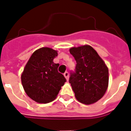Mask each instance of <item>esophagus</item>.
<instances>
[{
	"instance_id": "obj_1",
	"label": "esophagus",
	"mask_w": 131,
	"mask_h": 131,
	"mask_svg": "<svg viewBox=\"0 0 131 131\" xmlns=\"http://www.w3.org/2000/svg\"><path fill=\"white\" fill-rule=\"evenodd\" d=\"M63 75H64V77H66V79L67 80H68V79H69V73H68V71H66V72L63 73Z\"/></svg>"
}]
</instances>
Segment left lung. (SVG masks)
Segmentation results:
<instances>
[{
	"label": "left lung",
	"instance_id": "8db88e82",
	"mask_svg": "<svg viewBox=\"0 0 131 131\" xmlns=\"http://www.w3.org/2000/svg\"><path fill=\"white\" fill-rule=\"evenodd\" d=\"M69 52L77 63L69 79L75 98L84 104L96 102L104 95L108 86L107 66L95 50L89 45L71 48Z\"/></svg>",
	"mask_w": 131,
	"mask_h": 131
}]
</instances>
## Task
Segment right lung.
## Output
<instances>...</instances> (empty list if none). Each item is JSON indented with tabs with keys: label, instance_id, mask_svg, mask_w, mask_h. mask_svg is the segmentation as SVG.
<instances>
[{
	"label": "right lung",
	"instance_id": "obj_1",
	"mask_svg": "<svg viewBox=\"0 0 131 131\" xmlns=\"http://www.w3.org/2000/svg\"><path fill=\"white\" fill-rule=\"evenodd\" d=\"M57 51L44 47L33 53L21 75L25 92L32 100L39 103L50 102L56 98L66 79L58 72L59 63L53 60Z\"/></svg>",
	"mask_w": 131,
	"mask_h": 131
}]
</instances>
